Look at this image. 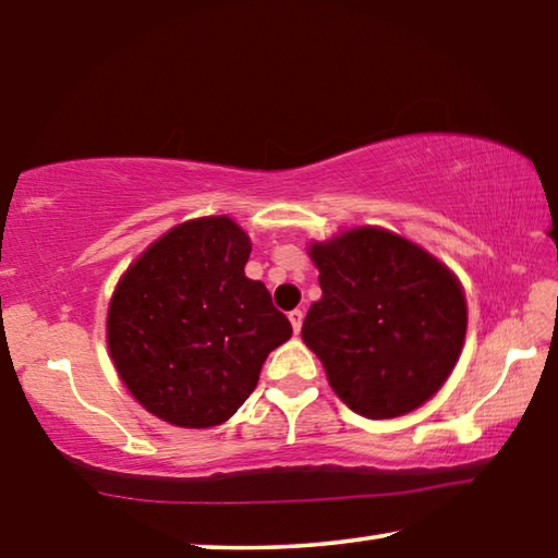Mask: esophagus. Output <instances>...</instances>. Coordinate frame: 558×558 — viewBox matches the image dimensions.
I'll list each match as a JSON object with an SVG mask.
<instances>
[{
    "instance_id": "obj_1",
    "label": "esophagus",
    "mask_w": 558,
    "mask_h": 558,
    "mask_svg": "<svg viewBox=\"0 0 558 558\" xmlns=\"http://www.w3.org/2000/svg\"><path fill=\"white\" fill-rule=\"evenodd\" d=\"M302 310H290L288 313V319H290V325H292V329H295V335L300 332V327H302Z\"/></svg>"
}]
</instances>
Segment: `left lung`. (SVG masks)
<instances>
[{"label":"left lung","instance_id":"obj_1","mask_svg":"<svg viewBox=\"0 0 558 558\" xmlns=\"http://www.w3.org/2000/svg\"><path fill=\"white\" fill-rule=\"evenodd\" d=\"M319 298L302 323L329 386L366 418H396L436 393L468 329L458 278L421 245L359 226L310 245Z\"/></svg>","mask_w":558,"mask_h":558}]
</instances>
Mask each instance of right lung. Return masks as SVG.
<instances>
[{
	"label": "right lung",
	"instance_id": "obj_1",
	"mask_svg": "<svg viewBox=\"0 0 558 558\" xmlns=\"http://www.w3.org/2000/svg\"><path fill=\"white\" fill-rule=\"evenodd\" d=\"M251 239L229 216L174 226L120 278L108 349L130 393L179 428L229 421L292 327L260 280Z\"/></svg>",
	"mask_w": 558,
	"mask_h": 558
}]
</instances>
